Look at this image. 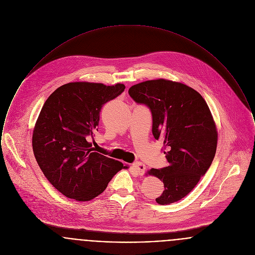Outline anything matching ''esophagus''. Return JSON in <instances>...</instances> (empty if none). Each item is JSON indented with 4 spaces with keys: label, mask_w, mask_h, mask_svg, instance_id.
<instances>
[{
    "label": "esophagus",
    "mask_w": 255,
    "mask_h": 255,
    "mask_svg": "<svg viewBox=\"0 0 255 255\" xmlns=\"http://www.w3.org/2000/svg\"><path fill=\"white\" fill-rule=\"evenodd\" d=\"M133 167H134L136 172H137L140 176H142V175L145 173L146 166H145V164H143L142 162H135V163H133Z\"/></svg>",
    "instance_id": "1"
}]
</instances>
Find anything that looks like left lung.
<instances>
[{
  "mask_svg": "<svg viewBox=\"0 0 255 255\" xmlns=\"http://www.w3.org/2000/svg\"><path fill=\"white\" fill-rule=\"evenodd\" d=\"M129 96L147 105L153 117V135L163 140L168 166L152 168L149 175L163 182L156 203H174L198 184L211 166L218 145V130L202 96L183 83L166 79L131 86Z\"/></svg>",
  "mask_w": 255,
  "mask_h": 255,
  "instance_id": "1",
  "label": "left lung"
}]
</instances>
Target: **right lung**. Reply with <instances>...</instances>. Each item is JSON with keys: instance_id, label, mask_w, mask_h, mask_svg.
I'll use <instances>...</instances> for the list:
<instances>
[{"instance_id": "obj_1", "label": "right lung", "mask_w": 255, "mask_h": 255, "mask_svg": "<svg viewBox=\"0 0 255 255\" xmlns=\"http://www.w3.org/2000/svg\"><path fill=\"white\" fill-rule=\"evenodd\" d=\"M124 84L72 82L44 102L33 131L34 157L53 187L68 198L90 201L104 191L122 162L95 152L92 143L104 103L125 91Z\"/></svg>"}]
</instances>
